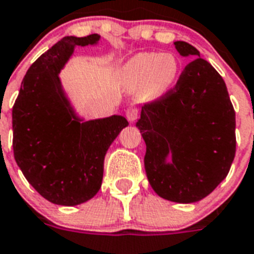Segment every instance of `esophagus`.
Instances as JSON below:
<instances>
[{"mask_svg": "<svg viewBox=\"0 0 254 254\" xmlns=\"http://www.w3.org/2000/svg\"><path fill=\"white\" fill-rule=\"evenodd\" d=\"M126 115H127V119H128L129 123H135L139 118V109L136 106H128L127 110H126Z\"/></svg>", "mask_w": 254, "mask_h": 254, "instance_id": "esophagus-1", "label": "esophagus"}]
</instances>
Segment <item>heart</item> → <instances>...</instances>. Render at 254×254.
I'll return each instance as SVG.
<instances>
[{"label": "heart", "mask_w": 254, "mask_h": 254, "mask_svg": "<svg viewBox=\"0 0 254 254\" xmlns=\"http://www.w3.org/2000/svg\"><path fill=\"white\" fill-rule=\"evenodd\" d=\"M180 76V62L170 52H140L127 60L119 77L129 89H141L149 98H160L173 90Z\"/></svg>", "instance_id": "1"}]
</instances>
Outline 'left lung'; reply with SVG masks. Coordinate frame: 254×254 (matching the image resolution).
<instances>
[{
  "instance_id": "obj_1",
  "label": "left lung",
  "mask_w": 254,
  "mask_h": 254,
  "mask_svg": "<svg viewBox=\"0 0 254 254\" xmlns=\"http://www.w3.org/2000/svg\"><path fill=\"white\" fill-rule=\"evenodd\" d=\"M186 65L176 88L141 107L136 127L148 181L159 196L195 203L227 177L236 151V118L226 82L191 44L174 42Z\"/></svg>"
}]
</instances>
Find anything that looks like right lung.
I'll return each mask as SVG.
<instances>
[{"instance_id":"right-lung-1","label":"right lung","mask_w":254,"mask_h":254,"mask_svg":"<svg viewBox=\"0 0 254 254\" xmlns=\"http://www.w3.org/2000/svg\"><path fill=\"white\" fill-rule=\"evenodd\" d=\"M98 34L65 36L28 68L13 107V149L36 191L60 206L88 202L102 185L105 156L128 122L123 115L86 121L63 88L60 72L77 46H97Z\"/></svg>"}]
</instances>
